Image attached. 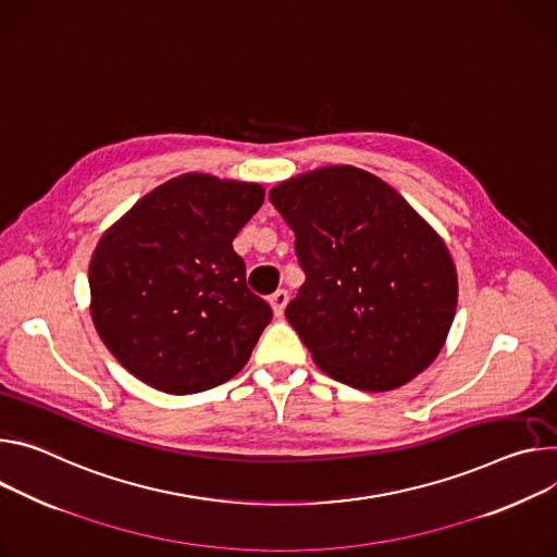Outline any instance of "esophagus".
I'll return each instance as SVG.
<instances>
[{"label": "esophagus", "mask_w": 557, "mask_h": 557, "mask_svg": "<svg viewBox=\"0 0 557 557\" xmlns=\"http://www.w3.org/2000/svg\"><path fill=\"white\" fill-rule=\"evenodd\" d=\"M269 301H271L275 318H282V315H284V309H286V305H288V293H286L284 288H280V290H275V293L271 295Z\"/></svg>", "instance_id": "obj_1"}]
</instances>
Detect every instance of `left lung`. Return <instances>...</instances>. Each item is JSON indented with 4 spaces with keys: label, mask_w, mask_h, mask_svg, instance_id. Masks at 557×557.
<instances>
[{
    "label": "left lung",
    "mask_w": 557,
    "mask_h": 557,
    "mask_svg": "<svg viewBox=\"0 0 557 557\" xmlns=\"http://www.w3.org/2000/svg\"><path fill=\"white\" fill-rule=\"evenodd\" d=\"M307 280L286 320L333 380L393 391L442 350L458 307L446 244L380 177L324 166L269 193Z\"/></svg>",
    "instance_id": "8db88e82"
}]
</instances>
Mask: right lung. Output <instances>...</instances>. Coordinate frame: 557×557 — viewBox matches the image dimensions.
<instances>
[{
    "label": "right lung",
    "instance_id": "right-lung-1",
    "mask_svg": "<svg viewBox=\"0 0 557 557\" xmlns=\"http://www.w3.org/2000/svg\"><path fill=\"white\" fill-rule=\"evenodd\" d=\"M264 188L186 173L144 195L97 242L92 324L117 362L171 395L209 391L248 362L273 318L233 239Z\"/></svg>",
    "mask_w": 557,
    "mask_h": 557
}]
</instances>
